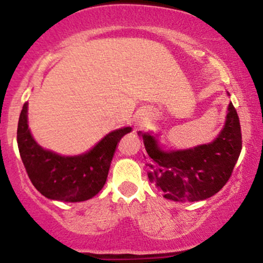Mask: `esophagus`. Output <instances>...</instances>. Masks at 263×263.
Listing matches in <instances>:
<instances>
[{"label":"esophagus","instance_id":"1","mask_svg":"<svg viewBox=\"0 0 263 263\" xmlns=\"http://www.w3.org/2000/svg\"><path fill=\"white\" fill-rule=\"evenodd\" d=\"M140 125H141V126H143V125H144V121H141V122H140Z\"/></svg>","mask_w":263,"mask_h":263}]
</instances>
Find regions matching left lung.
<instances>
[{"label":"left lung","instance_id":"1","mask_svg":"<svg viewBox=\"0 0 263 263\" xmlns=\"http://www.w3.org/2000/svg\"><path fill=\"white\" fill-rule=\"evenodd\" d=\"M138 136L151 158V183L174 201H199L216 194L231 177L242 148L240 120L232 104L224 129L211 143L165 152L151 135L138 131Z\"/></svg>","mask_w":263,"mask_h":263}]
</instances>
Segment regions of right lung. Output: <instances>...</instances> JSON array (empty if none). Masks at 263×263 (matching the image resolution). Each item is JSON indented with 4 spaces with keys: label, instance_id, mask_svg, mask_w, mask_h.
Masks as SVG:
<instances>
[{
    "label": "right lung",
    "instance_id": "1",
    "mask_svg": "<svg viewBox=\"0 0 263 263\" xmlns=\"http://www.w3.org/2000/svg\"><path fill=\"white\" fill-rule=\"evenodd\" d=\"M131 127L116 129L90 152L63 157L35 143L27 123V102L18 120L17 143L29 179L44 197L63 201H84L95 197L105 185L117 143Z\"/></svg>",
    "mask_w": 263,
    "mask_h": 263
}]
</instances>
